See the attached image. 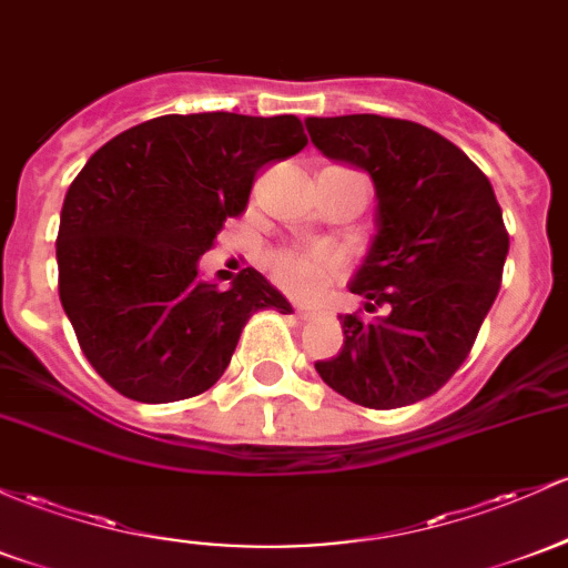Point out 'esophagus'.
<instances>
[{"label": "esophagus", "instance_id": "esophagus-1", "mask_svg": "<svg viewBox=\"0 0 568 568\" xmlns=\"http://www.w3.org/2000/svg\"><path fill=\"white\" fill-rule=\"evenodd\" d=\"M294 315L298 317V321H313V317L317 315L315 307H302V304H294Z\"/></svg>", "mask_w": 568, "mask_h": 568}]
</instances>
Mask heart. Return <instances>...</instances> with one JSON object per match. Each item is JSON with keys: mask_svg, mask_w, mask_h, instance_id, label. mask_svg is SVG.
Listing matches in <instances>:
<instances>
[{"mask_svg": "<svg viewBox=\"0 0 568 568\" xmlns=\"http://www.w3.org/2000/svg\"><path fill=\"white\" fill-rule=\"evenodd\" d=\"M345 253L334 245L283 247L272 253L270 274L274 283L288 294L310 298L317 296L332 280L345 272Z\"/></svg>", "mask_w": 568, "mask_h": 568, "instance_id": "heart-1", "label": "heart"}]
</instances>
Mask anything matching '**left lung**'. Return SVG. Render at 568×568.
Segmentation results:
<instances>
[{
  "mask_svg": "<svg viewBox=\"0 0 568 568\" xmlns=\"http://www.w3.org/2000/svg\"><path fill=\"white\" fill-rule=\"evenodd\" d=\"M304 123L323 155L369 172L377 196V234L351 291L379 315H342L345 345L315 369L361 407H407L456 375L496 302L509 251L501 207L475 161L420 123Z\"/></svg>",
  "mask_w": 568,
  "mask_h": 568,
  "instance_id": "1",
  "label": "left lung"
}]
</instances>
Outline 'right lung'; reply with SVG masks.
Returning a JSON list of instances; mask_svg holds the SVG:
<instances>
[{
  "instance_id": "right-lung-1",
  "label": "right lung",
  "mask_w": 568,
  "mask_h": 568,
  "mask_svg": "<svg viewBox=\"0 0 568 568\" xmlns=\"http://www.w3.org/2000/svg\"><path fill=\"white\" fill-rule=\"evenodd\" d=\"M307 145L296 115H161L85 161L61 207L59 296L93 369L118 394L166 404L226 372L258 310L291 304L247 266L229 291L199 277L255 172Z\"/></svg>"
}]
</instances>
